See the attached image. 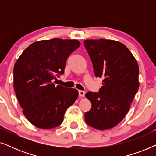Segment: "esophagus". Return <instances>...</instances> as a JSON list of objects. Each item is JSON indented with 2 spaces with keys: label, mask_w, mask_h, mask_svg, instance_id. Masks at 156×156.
<instances>
[{
  "label": "esophagus",
  "mask_w": 156,
  "mask_h": 156,
  "mask_svg": "<svg viewBox=\"0 0 156 156\" xmlns=\"http://www.w3.org/2000/svg\"><path fill=\"white\" fill-rule=\"evenodd\" d=\"M79 95H80V97H84L85 95V92L84 91H79Z\"/></svg>",
  "instance_id": "obj_1"
}]
</instances>
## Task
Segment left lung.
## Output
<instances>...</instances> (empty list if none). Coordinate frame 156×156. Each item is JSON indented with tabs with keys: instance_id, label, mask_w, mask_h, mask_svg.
<instances>
[{
	"instance_id": "8db88e82",
	"label": "left lung",
	"mask_w": 156,
	"mask_h": 156,
	"mask_svg": "<svg viewBox=\"0 0 156 156\" xmlns=\"http://www.w3.org/2000/svg\"><path fill=\"white\" fill-rule=\"evenodd\" d=\"M84 47L97 77L103 79L99 93L87 92L91 110L86 123L97 130L116 126L129 112L139 87L137 61L123 43L112 40H85Z\"/></svg>"
}]
</instances>
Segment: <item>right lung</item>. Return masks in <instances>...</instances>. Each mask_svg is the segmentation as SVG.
<instances>
[{"label": "right lung", "mask_w": 156, "mask_h": 156, "mask_svg": "<svg viewBox=\"0 0 156 156\" xmlns=\"http://www.w3.org/2000/svg\"><path fill=\"white\" fill-rule=\"evenodd\" d=\"M80 46L76 40L54 38L33 42L15 64L14 89L23 113L35 126L51 129L63 122L68 107L77 99L75 89L55 85L66 61Z\"/></svg>", "instance_id": "right-lung-1"}]
</instances>
